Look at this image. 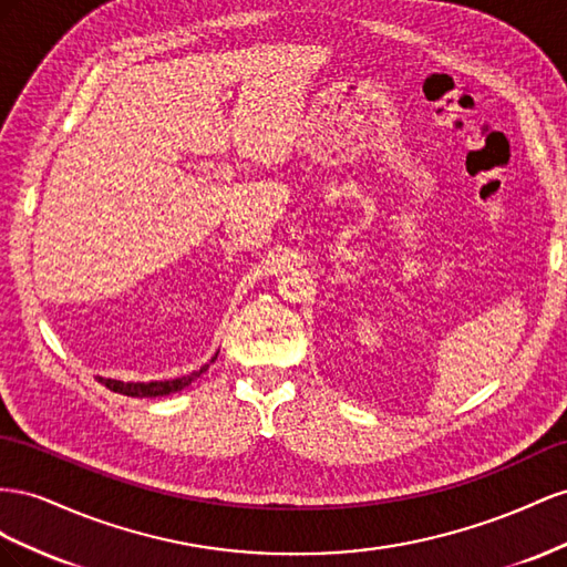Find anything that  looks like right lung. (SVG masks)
<instances>
[{"label": "right lung", "instance_id": "1", "mask_svg": "<svg viewBox=\"0 0 567 567\" xmlns=\"http://www.w3.org/2000/svg\"><path fill=\"white\" fill-rule=\"evenodd\" d=\"M216 361V359H212ZM208 370V363L202 365L199 370H194V373L189 375H183V378H175V380H154V382H121V380H111V378H100L102 384H106L111 392H118V394H125V396H166V394H173V392H181L185 390L187 384H192L194 380H197L202 373H206Z\"/></svg>", "mask_w": 567, "mask_h": 567}]
</instances>
